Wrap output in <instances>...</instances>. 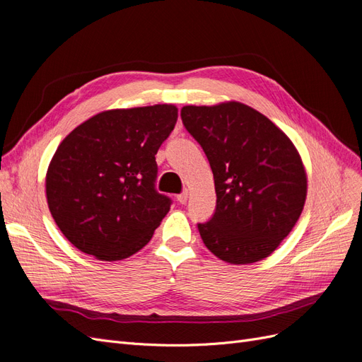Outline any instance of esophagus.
I'll use <instances>...</instances> for the list:
<instances>
[{"label":"esophagus","mask_w":362,"mask_h":362,"mask_svg":"<svg viewBox=\"0 0 362 362\" xmlns=\"http://www.w3.org/2000/svg\"><path fill=\"white\" fill-rule=\"evenodd\" d=\"M177 199H178L180 204H185V202H187V199H189V192H187V190L182 192L181 194L177 196Z\"/></svg>","instance_id":"esophagus-1"}]
</instances>
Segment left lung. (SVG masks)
<instances>
[{
  "instance_id": "8db88e82",
  "label": "left lung",
  "mask_w": 362,
  "mask_h": 362,
  "mask_svg": "<svg viewBox=\"0 0 362 362\" xmlns=\"http://www.w3.org/2000/svg\"><path fill=\"white\" fill-rule=\"evenodd\" d=\"M181 117L214 177L216 213L198 225L204 245L229 264L267 258L291 233L306 201L299 151L269 117L238 101L184 105Z\"/></svg>"
}]
</instances>
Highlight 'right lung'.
Instances as JSON below:
<instances>
[{
    "label": "right lung",
    "mask_w": 362,
    "mask_h": 362,
    "mask_svg": "<svg viewBox=\"0 0 362 362\" xmlns=\"http://www.w3.org/2000/svg\"><path fill=\"white\" fill-rule=\"evenodd\" d=\"M177 119L173 104L113 108L63 139L45 190L54 222L76 249L119 261L148 245L170 210L154 189L156 154Z\"/></svg>",
    "instance_id": "obj_1"
}]
</instances>
